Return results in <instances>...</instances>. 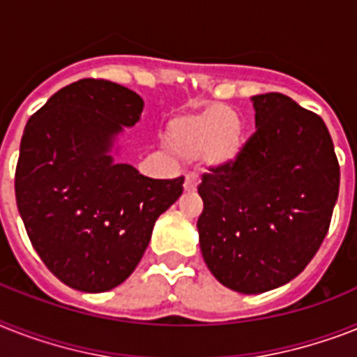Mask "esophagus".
I'll list each match as a JSON object with an SVG mask.
<instances>
[{"mask_svg": "<svg viewBox=\"0 0 357 357\" xmlns=\"http://www.w3.org/2000/svg\"><path fill=\"white\" fill-rule=\"evenodd\" d=\"M183 188H185V192H194V190L198 188V181H196V178H194V176H187V178H185Z\"/></svg>", "mask_w": 357, "mask_h": 357, "instance_id": "esophagus-1", "label": "esophagus"}]
</instances>
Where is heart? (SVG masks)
Instances as JSON below:
<instances>
[{
	"label": "heart",
	"instance_id": "1",
	"mask_svg": "<svg viewBox=\"0 0 357 357\" xmlns=\"http://www.w3.org/2000/svg\"><path fill=\"white\" fill-rule=\"evenodd\" d=\"M165 141L174 158L198 159L207 172H222L234 167L244 152V128L234 109L216 104L174 117L167 124Z\"/></svg>",
	"mask_w": 357,
	"mask_h": 357
}]
</instances>
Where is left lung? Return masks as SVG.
<instances>
[{
	"label": "left lung",
	"instance_id": "8db88e82",
	"mask_svg": "<svg viewBox=\"0 0 357 357\" xmlns=\"http://www.w3.org/2000/svg\"><path fill=\"white\" fill-rule=\"evenodd\" d=\"M255 128L234 167L204 174L199 249L225 288L257 295L294 280L328 233L339 163L323 119L282 93L251 97Z\"/></svg>",
	"mask_w": 357,
	"mask_h": 357
}]
</instances>
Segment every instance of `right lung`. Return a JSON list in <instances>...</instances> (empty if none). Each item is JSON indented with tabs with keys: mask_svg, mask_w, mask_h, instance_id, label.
Listing matches in <instances>:
<instances>
[{
	"mask_svg": "<svg viewBox=\"0 0 357 357\" xmlns=\"http://www.w3.org/2000/svg\"><path fill=\"white\" fill-rule=\"evenodd\" d=\"M143 98L84 78L29 119L16 167V204L33 248L69 288L102 294L133 273L155 220L183 178L152 179L117 163V137L141 119Z\"/></svg>",
	"mask_w": 357,
	"mask_h": 357,
	"instance_id": "1",
	"label": "right lung"
}]
</instances>
